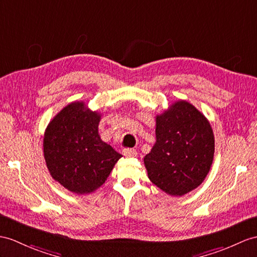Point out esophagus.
<instances>
[{
    "instance_id": "34e87169",
    "label": "esophagus",
    "mask_w": 257,
    "mask_h": 257,
    "mask_svg": "<svg viewBox=\"0 0 257 257\" xmlns=\"http://www.w3.org/2000/svg\"><path fill=\"white\" fill-rule=\"evenodd\" d=\"M122 153L125 157H136V155H137L136 150L132 149V148H125L122 150Z\"/></svg>"
}]
</instances>
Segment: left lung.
<instances>
[{"label":"left lung","instance_id":"left-lung-1","mask_svg":"<svg viewBox=\"0 0 257 257\" xmlns=\"http://www.w3.org/2000/svg\"><path fill=\"white\" fill-rule=\"evenodd\" d=\"M214 153L215 137L207 118L190 102L179 100L156 116V143L144 164L156 186L182 196L203 183Z\"/></svg>","mask_w":257,"mask_h":257}]
</instances>
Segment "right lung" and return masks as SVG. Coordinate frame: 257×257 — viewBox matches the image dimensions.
<instances>
[{
	"label": "right lung",
	"instance_id": "add662e5",
	"mask_svg": "<svg viewBox=\"0 0 257 257\" xmlns=\"http://www.w3.org/2000/svg\"><path fill=\"white\" fill-rule=\"evenodd\" d=\"M101 114L83 101L67 104L50 121L43 139V155L51 177L76 194L101 186L122 157L98 133Z\"/></svg>",
	"mask_w": 257,
	"mask_h": 257
}]
</instances>
